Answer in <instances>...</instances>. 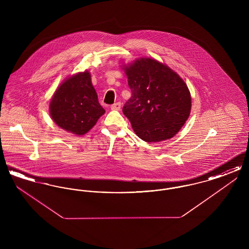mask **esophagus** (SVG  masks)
I'll return each mask as SVG.
<instances>
[{"label": "esophagus", "mask_w": 249, "mask_h": 249, "mask_svg": "<svg viewBox=\"0 0 249 249\" xmlns=\"http://www.w3.org/2000/svg\"><path fill=\"white\" fill-rule=\"evenodd\" d=\"M120 107H121L120 103H116V104H114V105L111 106V109H112V110H120Z\"/></svg>", "instance_id": "34e87169"}]
</instances>
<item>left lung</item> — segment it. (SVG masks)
<instances>
[{
  "instance_id": "8db88e82",
  "label": "left lung",
  "mask_w": 249,
  "mask_h": 249,
  "mask_svg": "<svg viewBox=\"0 0 249 249\" xmlns=\"http://www.w3.org/2000/svg\"><path fill=\"white\" fill-rule=\"evenodd\" d=\"M122 69L131 91L122 111L136 135L147 142L174 137L190 117L187 84L165 63L151 58L135 59Z\"/></svg>"
}]
</instances>
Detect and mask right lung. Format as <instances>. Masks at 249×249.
Segmentation results:
<instances>
[{"mask_svg":"<svg viewBox=\"0 0 249 249\" xmlns=\"http://www.w3.org/2000/svg\"><path fill=\"white\" fill-rule=\"evenodd\" d=\"M106 110L98 101L89 71L77 72L59 85L49 104L52 120L62 130L84 135Z\"/></svg>","mask_w":249,"mask_h":249,"instance_id":"right-lung-1","label":"right lung"}]
</instances>
